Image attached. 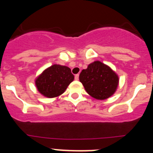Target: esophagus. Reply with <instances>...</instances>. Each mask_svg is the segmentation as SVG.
Listing matches in <instances>:
<instances>
[{"label":"esophagus","instance_id":"obj_1","mask_svg":"<svg viewBox=\"0 0 153 153\" xmlns=\"http://www.w3.org/2000/svg\"><path fill=\"white\" fill-rule=\"evenodd\" d=\"M75 79H76V80H78V79H79V74H76V75H75Z\"/></svg>","mask_w":153,"mask_h":153}]
</instances>
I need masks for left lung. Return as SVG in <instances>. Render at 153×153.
Segmentation results:
<instances>
[{"label": "left lung", "mask_w": 153, "mask_h": 153, "mask_svg": "<svg viewBox=\"0 0 153 153\" xmlns=\"http://www.w3.org/2000/svg\"><path fill=\"white\" fill-rule=\"evenodd\" d=\"M79 81L86 93L97 100H106L113 95L119 84V77L109 66L100 61L88 65L79 74Z\"/></svg>", "instance_id": "1"}]
</instances>
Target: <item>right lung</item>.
Instances as JSON below:
<instances>
[{
  "instance_id": "1",
  "label": "right lung",
  "mask_w": 153,
  "mask_h": 153,
  "mask_svg": "<svg viewBox=\"0 0 153 153\" xmlns=\"http://www.w3.org/2000/svg\"><path fill=\"white\" fill-rule=\"evenodd\" d=\"M74 79V76L68 67L53 64L36 77L35 84L42 95L53 98L64 93Z\"/></svg>"
}]
</instances>
